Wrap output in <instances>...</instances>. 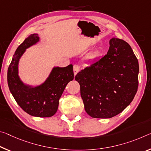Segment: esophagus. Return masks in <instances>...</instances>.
<instances>
[{"mask_svg":"<svg viewBox=\"0 0 151 151\" xmlns=\"http://www.w3.org/2000/svg\"><path fill=\"white\" fill-rule=\"evenodd\" d=\"M73 71H74V75H75V76L76 74L78 73V71H79V66L77 65V64H75V65H74Z\"/></svg>","mask_w":151,"mask_h":151,"instance_id":"esophagus-1","label":"esophagus"}]
</instances>
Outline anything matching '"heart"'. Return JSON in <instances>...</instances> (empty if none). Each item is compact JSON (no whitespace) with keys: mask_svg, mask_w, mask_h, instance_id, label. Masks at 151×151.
Listing matches in <instances>:
<instances>
[{"mask_svg":"<svg viewBox=\"0 0 151 151\" xmlns=\"http://www.w3.org/2000/svg\"><path fill=\"white\" fill-rule=\"evenodd\" d=\"M96 56H97V53H93V54H90L89 56H88V59H89V60L93 59V58H95V57H96Z\"/></svg>","mask_w":151,"mask_h":151,"instance_id":"obj_1","label":"heart"}]
</instances>
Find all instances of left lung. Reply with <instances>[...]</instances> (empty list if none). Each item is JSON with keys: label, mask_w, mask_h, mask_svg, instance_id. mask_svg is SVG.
Returning <instances> with one entry per match:
<instances>
[{"label": "left lung", "mask_w": 151, "mask_h": 151, "mask_svg": "<svg viewBox=\"0 0 151 151\" xmlns=\"http://www.w3.org/2000/svg\"><path fill=\"white\" fill-rule=\"evenodd\" d=\"M106 55L75 76L85 109L94 118H111L125 109L138 90V61L122 40H109Z\"/></svg>", "instance_id": "obj_1"}]
</instances>
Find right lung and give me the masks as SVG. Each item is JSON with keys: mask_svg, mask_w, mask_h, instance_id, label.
I'll use <instances>...</instances> for the list:
<instances>
[{"mask_svg": "<svg viewBox=\"0 0 151 151\" xmlns=\"http://www.w3.org/2000/svg\"><path fill=\"white\" fill-rule=\"evenodd\" d=\"M40 41L37 33L24 40L13 55L7 72L9 90L17 104L26 113L35 117L48 118L56 113L59 99L67 84L74 79L73 66H54L44 82L38 85L24 83L19 75V63L26 50Z\"/></svg>", "mask_w": 151, "mask_h": 151, "instance_id": "right-lung-1", "label": "right lung"}]
</instances>
